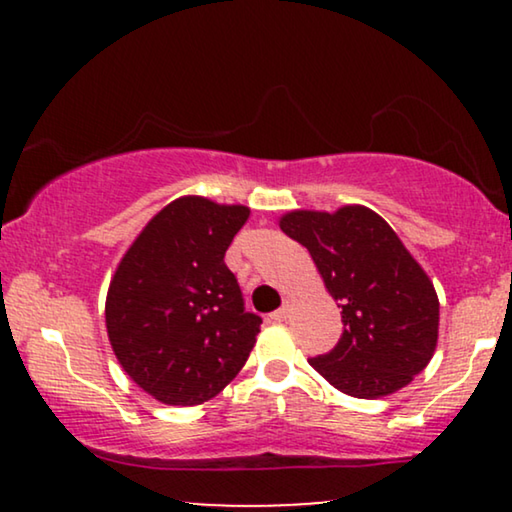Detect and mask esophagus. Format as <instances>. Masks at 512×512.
I'll use <instances>...</instances> for the list:
<instances>
[{"instance_id": "esophagus-1", "label": "esophagus", "mask_w": 512, "mask_h": 512, "mask_svg": "<svg viewBox=\"0 0 512 512\" xmlns=\"http://www.w3.org/2000/svg\"><path fill=\"white\" fill-rule=\"evenodd\" d=\"M289 314H291L289 305H284V307H279L277 312H272L270 319H272V321H286V319H289Z\"/></svg>"}]
</instances>
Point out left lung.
Instances as JSON below:
<instances>
[{
	"label": "left lung",
	"instance_id": "8db88e82",
	"mask_svg": "<svg viewBox=\"0 0 512 512\" xmlns=\"http://www.w3.org/2000/svg\"><path fill=\"white\" fill-rule=\"evenodd\" d=\"M279 228L310 251L331 296L342 307L338 345L310 359L335 389L382 398L429 366L438 342V296L387 221L373 209H293Z\"/></svg>",
	"mask_w": 512,
	"mask_h": 512
}]
</instances>
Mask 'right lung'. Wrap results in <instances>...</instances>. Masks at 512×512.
<instances>
[{
	"label": "right lung",
	"mask_w": 512,
	"mask_h": 512,
	"mask_svg": "<svg viewBox=\"0 0 512 512\" xmlns=\"http://www.w3.org/2000/svg\"><path fill=\"white\" fill-rule=\"evenodd\" d=\"M249 207L184 195L160 209L111 277L104 319L130 380L165 405H200L240 373L261 333L223 263Z\"/></svg>",
	"instance_id": "right-lung-1"
}]
</instances>
